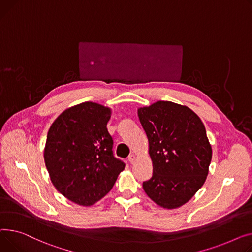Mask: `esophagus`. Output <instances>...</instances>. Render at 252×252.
<instances>
[{
	"mask_svg": "<svg viewBox=\"0 0 252 252\" xmlns=\"http://www.w3.org/2000/svg\"><path fill=\"white\" fill-rule=\"evenodd\" d=\"M128 160H129V162H131V164H133V162H134V160H135V156L134 155H130L128 157Z\"/></svg>",
	"mask_w": 252,
	"mask_h": 252,
	"instance_id": "34e87169",
	"label": "esophagus"
}]
</instances>
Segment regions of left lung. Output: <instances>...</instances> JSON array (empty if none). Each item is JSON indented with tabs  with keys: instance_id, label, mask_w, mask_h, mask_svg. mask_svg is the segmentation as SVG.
<instances>
[{
	"instance_id": "8db88e82",
	"label": "left lung",
	"mask_w": 252,
	"mask_h": 252,
	"mask_svg": "<svg viewBox=\"0 0 252 252\" xmlns=\"http://www.w3.org/2000/svg\"><path fill=\"white\" fill-rule=\"evenodd\" d=\"M150 143L153 176L142 187L165 209L186 203L203 185L212 159V146L200 118L189 108L159 100L138 109Z\"/></svg>"
}]
</instances>
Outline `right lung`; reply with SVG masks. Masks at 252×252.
<instances>
[{"mask_svg":"<svg viewBox=\"0 0 252 252\" xmlns=\"http://www.w3.org/2000/svg\"><path fill=\"white\" fill-rule=\"evenodd\" d=\"M111 110L86 101L65 110L50 127L44 162L56 189L79 205H93L125 168L107 129Z\"/></svg>","mask_w":252,"mask_h":252,"instance_id":"1","label":"right lung"}]
</instances>
